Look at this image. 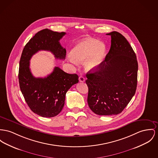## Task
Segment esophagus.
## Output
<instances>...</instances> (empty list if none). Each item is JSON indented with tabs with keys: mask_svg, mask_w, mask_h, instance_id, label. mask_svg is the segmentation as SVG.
I'll use <instances>...</instances> for the list:
<instances>
[{
	"mask_svg": "<svg viewBox=\"0 0 158 158\" xmlns=\"http://www.w3.org/2000/svg\"><path fill=\"white\" fill-rule=\"evenodd\" d=\"M79 81L80 82H84L85 81V78L83 75H81L79 77Z\"/></svg>",
	"mask_w": 158,
	"mask_h": 158,
	"instance_id": "esophagus-1",
	"label": "esophagus"
}]
</instances>
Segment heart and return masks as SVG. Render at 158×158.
<instances>
[{
  "label": "heart",
  "instance_id": "1",
  "mask_svg": "<svg viewBox=\"0 0 158 158\" xmlns=\"http://www.w3.org/2000/svg\"><path fill=\"white\" fill-rule=\"evenodd\" d=\"M104 45L94 39H89L77 44L71 51L69 58L72 63H83L85 62V67L88 69L97 68L102 63L105 54Z\"/></svg>",
  "mask_w": 158,
  "mask_h": 158
}]
</instances>
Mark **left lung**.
I'll return each mask as SVG.
<instances>
[{
  "label": "left lung",
  "instance_id": "8db88e82",
  "mask_svg": "<svg viewBox=\"0 0 158 158\" xmlns=\"http://www.w3.org/2000/svg\"><path fill=\"white\" fill-rule=\"evenodd\" d=\"M106 35L111 38L110 51L104 61L87 73L85 81L89 106L101 116L122 113L135 95L137 85L138 66L132 47L119 32Z\"/></svg>",
  "mask_w": 158,
  "mask_h": 158
}]
</instances>
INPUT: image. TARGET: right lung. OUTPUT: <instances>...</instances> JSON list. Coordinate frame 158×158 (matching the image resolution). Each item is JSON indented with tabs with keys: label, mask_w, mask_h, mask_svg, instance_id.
Returning a JSON list of instances; mask_svg holds the SVG:
<instances>
[{
	"label": "right lung",
	"mask_w": 158,
	"mask_h": 158,
	"mask_svg": "<svg viewBox=\"0 0 158 158\" xmlns=\"http://www.w3.org/2000/svg\"><path fill=\"white\" fill-rule=\"evenodd\" d=\"M65 32H54L45 29L35 35L25 45L19 65L20 88L32 111L43 117H53L63 109L67 91L78 82L76 74H68L59 67L44 78H36L31 71L30 60L40 50L49 51L56 59H64L66 49L59 42Z\"/></svg>",
	"instance_id": "add662e5"
}]
</instances>
